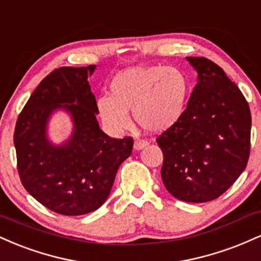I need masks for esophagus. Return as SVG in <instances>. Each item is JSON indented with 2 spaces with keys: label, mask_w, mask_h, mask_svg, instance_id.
Listing matches in <instances>:
<instances>
[{
  "label": "esophagus",
  "mask_w": 261,
  "mask_h": 261,
  "mask_svg": "<svg viewBox=\"0 0 261 261\" xmlns=\"http://www.w3.org/2000/svg\"><path fill=\"white\" fill-rule=\"evenodd\" d=\"M147 145H148L147 141H145V140H136L134 142V148L136 149V151H140V149L145 148Z\"/></svg>",
  "instance_id": "34e87169"
}]
</instances>
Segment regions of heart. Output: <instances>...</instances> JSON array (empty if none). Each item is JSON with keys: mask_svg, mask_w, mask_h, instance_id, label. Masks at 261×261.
I'll use <instances>...</instances> for the list:
<instances>
[{"mask_svg": "<svg viewBox=\"0 0 261 261\" xmlns=\"http://www.w3.org/2000/svg\"><path fill=\"white\" fill-rule=\"evenodd\" d=\"M110 95L97 99V114L107 127L122 131L136 124L151 134L168 131L184 118L190 83L184 72L168 66H134L113 77Z\"/></svg>", "mask_w": 261, "mask_h": 261, "instance_id": "obj_1", "label": "heart"}]
</instances>
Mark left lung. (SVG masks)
<instances>
[{
  "label": "left lung",
  "instance_id": "8db88e82",
  "mask_svg": "<svg viewBox=\"0 0 261 261\" xmlns=\"http://www.w3.org/2000/svg\"><path fill=\"white\" fill-rule=\"evenodd\" d=\"M197 85L187 112L157 139L163 152L161 176L175 199H217L243 173L250 153L251 116L241 89L206 58H187Z\"/></svg>",
  "mask_w": 261,
  "mask_h": 261
}]
</instances>
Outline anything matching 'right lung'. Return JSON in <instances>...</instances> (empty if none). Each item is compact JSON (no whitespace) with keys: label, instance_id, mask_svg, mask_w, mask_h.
<instances>
[{"label":"right lung","instance_id":"right-lung-1","mask_svg":"<svg viewBox=\"0 0 261 261\" xmlns=\"http://www.w3.org/2000/svg\"><path fill=\"white\" fill-rule=\"evenodd\" d=\"M94 70V65L54 70L33 92L14 128L23 187L45 207L65 216L99 208L133 151V137L112 139L100 130L97 101L87 81ZM58 109L71 114L74 133L55 146L47 140L46 125Z\"/></svg>","mask_w":261,"mask_h":261}]
</instances>
